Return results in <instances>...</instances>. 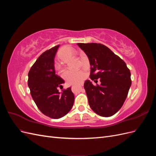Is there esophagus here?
Instances as JSON below:
<instances>
[{
	"label": "esophagus",
	"instance_id": "esophagus-1",
	"mask_svg": "<svg viewBox=\"0 0 156 156\" xmlns=\"http://www.w3.org/2000/svg\"><path fill=\"white\" fill-rule=\"evenodd\" d=\"M82 87H83V84H80V85H79V87L80 89H82Z\"/></svg>",
	"mask_w": 156,
	"mask_h": 156
}]
</instances>
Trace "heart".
I'll use <instances>...</instances> for the list:
<instances>
[{"instance_id": "1", "label": "heart", "mask_w": 156, "mask_h": 156, "mask_svg": "<svg viewBox=\"0 0 156 156\" xmlns=\"http://www.w3.org/2000/svg\"><path fill=\"white\" fill-rule=\"evenodd\" d=\"M73 53V49L68 46H64L58 52V58L61 61L64 62L69 55ZM62 77L69 84H78L83 81L85 77V73L82 70L66 69L63 72Z\"/></svg>"}]
</instances>
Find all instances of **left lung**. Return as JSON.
<instances>
[{
    "mask_svg": "<svg viewBox=\"0 0 156 156\" xmlns=\"http://www.w3.org/2000/svg\"><path fill=\"white\" fill-rule=\"evenodd\" d=\"M87 55L90 64V78L101 84L94 85L84 82L88 103L96 114L109 117L123 105L131 84V73L124 61L107 46L97 43H79Z\"/></svg>",
    "mask_w": 156,
    "mask_h": 156,
    "instance_id": "8db88e82",
    "label": "left lung"
}]
</instances>
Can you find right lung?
Returning <instances> with one entry per match:
<instances>
[{
	"label": "right lung",
	"instance_id": "1",
	"mask_svg": "<svg viewBox=\"0 0 156 156\" xmlns=\"http://www.w3.org/2000/svg\"><path fill=\"white\" fill-rule=\"evenodd\" d=\"M58 48L59 45H56L42 53L28 74V86L33 100L44 115L54 119L66 115L74 103L71 88L62 92L58 90L64 83L55 71L54 58Z\"/></svg>",
	"mask_w": 156,
	"mask_h": 156
}]
</instances>
